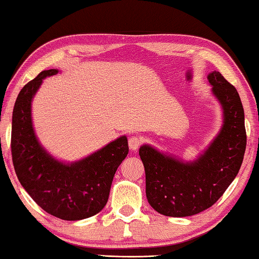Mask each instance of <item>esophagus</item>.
<instances>
[{"mask_svg":"<svg viewBox=\"0 0 259 259\" xmlns=\"http://www.w3.org/2000/svg\"><path fill=\"white\" fill-rule=\"evenodd\" d=\"M142 145V139L137 136H133L129 139V147L131 151H136Z\"/></svg>","mask_w":259,"mask_h":259,"instance_id":"esophagus-1","label":"esophagus"}]
</instances>
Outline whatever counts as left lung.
I'll return each instance as SVG.
<instances>
[{"label": "left lung", "instance_id": "obj_1", "mask_svg": "<svg viewBox=\"0 0 259 259\" xmlns=\"http://www.w3.org/2000/svg\"><path fill=\"white\" fill-rule=\"evenodd\" d=\"M212 93L223 107L224 124L207 149L194 161L184 162L143 145L146 197L152 207L167 217H189L211 207L239 173L247 134L239 93L218 71L207 75Z\"/></svg>", "mask_w": 259, "mask_h": 259}]
</instances>
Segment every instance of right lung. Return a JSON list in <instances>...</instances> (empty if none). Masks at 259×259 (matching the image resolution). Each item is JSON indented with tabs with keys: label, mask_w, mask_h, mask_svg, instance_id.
Returning a JSON list of instances; mask_svg holds the SVG:
<instances>
[{
	"label": "right lung",
	"mask_w": 259,
	"mask_h": 259,
	"mask_svg": "<svg viewBox=\"0 0 259 259\" xmlns=\"http://www.w3.org/2000/svg\"><path fill=\"white\" fill-rule=\"evenodd\" d=\"M57 72L41 71L19 92L12 113L11 154L19 182L32 199L49 214L75 221L105 207L115 171L129 147L121 136L79 161L64 163L41 146L32 123V100L42 79Z\"/></svg>",
	"instance_id": "obj_1"
}]
</instances>
